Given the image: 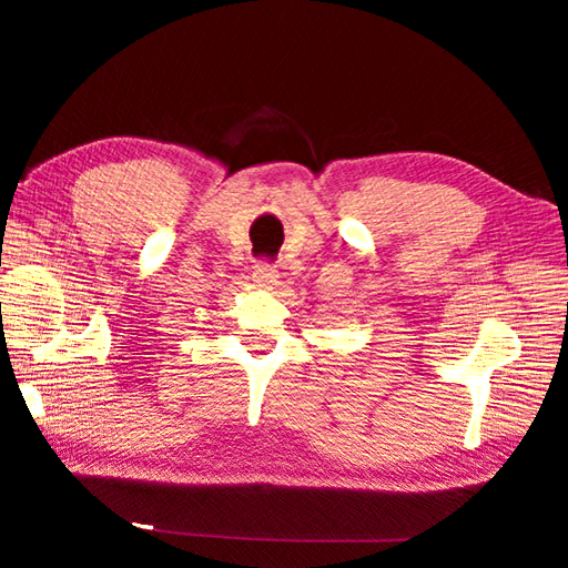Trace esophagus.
I'll return each instance as SVG.
<instances>
[{
  "label": "esophagus",
  "instance_id": "esophagus-1",
  "mask_svg": "<svg viewBox=\"0 0 568 568\" xmlns=\"http://www.w3.org/2000/svg\"><path fill=\"white\" fill-rule=\"evenodd\" d=\"M253 283L261 285V287H271L277 283V268L273 263H256L253 265Z\"/></svg>",
  "mask_w": 568,
  "mask_h": 568
}]
</instances>
